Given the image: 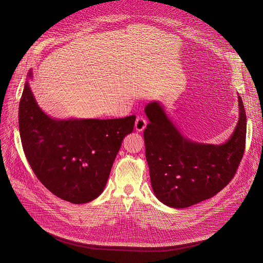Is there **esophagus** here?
I'll use <instances>...</instances> for the list:
<instances>
[{
	"label": "esophagus",
	"mask_w": 263,
	"mask_h": 263,
	"mask_svg": "<svg viewBox=\"0 0 263 263\" xmlns=\"http://www.w3.org/2000/svg\"><path fill=\"white\" fill-rule=\"evenodd\" d=\"M147 126V121L146 119L143 117V116H139L136 118V121H135V129L136 131L139 132H142Z\"/></svg>",
	"instance_id": "1"
}]
</instances>
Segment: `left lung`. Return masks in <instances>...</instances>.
<instances>
[{
  "instance_id": "obj_1",
  "label": "left lung",
  "mask_w": 263,
  "mask_h": 263,
  "mask_svg": "<svg viewBox=\"0 0 263 263\" xmlns=\"http://www.w3.org/2000/svg\"><path fill=\"white\" fill-rule=\"evenodd\" d=\"M240 117L230 139L222 145L192 142L179 132L155 101L145 107L146 160L157 198L172 208H187L209 199L234 177L244 155L246 114L239 96Z\"/></svg>"
}]
</instances>
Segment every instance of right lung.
Returning <instances> with one entry per match:
<instances>
[{"instance_id":"add662e5","label":"right lung","mask_w":263,"mask_h":263,"mask_svg":"<svg viewBox=\"0 0 263 263\" xmlns=\"http://www.w3.org/2000/svg\"><path fill=\"white\" fill-rule=\"evenodd\" d=\"M27 76L31 78L32 71ZM134 122V115L53 119L40 109L27 81L19 105L21 143L31 168L55 196L72 203H85L101 194Z\"/></svg>"}]
</instances>
